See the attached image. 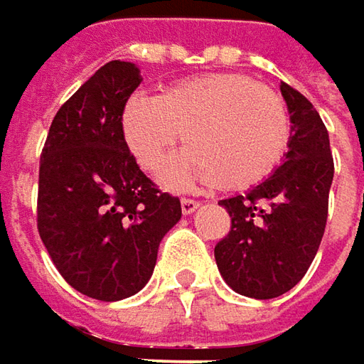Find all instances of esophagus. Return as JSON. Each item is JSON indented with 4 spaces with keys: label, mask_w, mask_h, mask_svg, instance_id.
<instances>
[{
    "label": "esophagus",
    "mask_w": 364,
    "mask_h": 364,
    "mask_svg": "<svg viewBox=\"0 0 364 364\" xmlns=\"http://www.w3.org/2000/svg\"><path fill=\"white\" fill-rule=\"evenodd\" d=\"M199 208V201L191 198H183L181 199V212L183 213H193Z\"/></svg>",
    "instance_id": "1"
}]
</instances>
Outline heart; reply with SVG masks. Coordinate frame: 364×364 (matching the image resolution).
<instances>
[{"label":"heart","mask_w":364,"mask_h":364,"mask_svg":"<svg viewBox=\"0 0 364 364\" xmlns=\"http://www.w3.org/2000/svg\"><path fill=\"white\" fill-rule=\"evenodd\" d=\"M122 134L144 171L159 168L183 134L189 151L163 171L171 187L198 179L248 189L281 163L291 119L271 87L240 73H205L168 85L152 100H130L122 114Z\"/></svg>","instance_id":"obj_1"}]
</instances>
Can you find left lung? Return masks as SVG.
Segmentation results:
<instances>
[{
	"instance_id": "left-lung-1",
	"label": "left lung",
	"mask_w": 364,
	"mask_h": 364,
	"mask_svg": "<svg viewBox=\"0 0 364 364\" xmlns=\"http://www.w3.org/2000/svg\"><path fill=\"white\" fill-rule=\"evenodd\" d=\"M281 93L293 124L285 161L246 196L220 201L232 226L213 248L224 281L255 299L279 297L308 273L324 236L334 177L320 114L291 85L281 83Z\"/></svg>"
}]
</instances>
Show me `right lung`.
I'll use <instances>...</instances> for the list:
<instances>
[{
    "instance_id": "right-lung-1",
    "label": "right lung",
    "mask_w": 364,
    "mask_h": 364,
    "mask_svg": "<svg viewBox=\"0 0 364 364\" xmlns=\"http://www.w3.org/2000/svg\"><path fill=\"white\" fill-rule=\"evenodd\" d=\"M140 81L132 63L103 65L60 105L40 156V238L73 289L100 301L140 291L181 220L179 198L140 171L122 134Z\"/></svg>"
}]
</instances>
